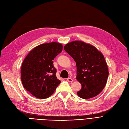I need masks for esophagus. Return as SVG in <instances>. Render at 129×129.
Segmentation results:
<instances>
[{"mask_svg": "<svg viewBox=\"0 0 129 129\" xmlns=\"http://www.w3.org/2000/svg\"><path fill=\"white\" fill-rule=\"evenodd\" d=\"M67 80L69 82H72L73 81V80L72 78H68Z\"/></svg>", "mask_w": 129, "mask_h": 129, "instance_id": "esophagus-1", "label": "esophagus"}]
</instances>
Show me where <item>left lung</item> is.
Returning a JSON list of instances; mask_svg holds the SVG:
<instances>
[{"label": "left lung", "instance_id": "1", "mask_svg": "<svg viewBox=\"0 0 129 129\" xmlns=\"http://www.w3.org/2000/svg\"><path fill=\"white\" fill-rule=\"evenodd\" d=\"M64 49L76 62V80L81 85L78 95L87 99L98 95L105 87L109 76L103 54L94 46L80 41L66 44Z\"/></svg>", "mask_w": 129, "mask_h": 129}]
</instances>
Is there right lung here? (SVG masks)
I'll list each match as a JSON object with an SVG mask.
<instances>
[{"mask_svg": "<svg viewBox=\"0 0 129 129\" xmlns=\"http://www.w3.org/2000/svg\"><path fill=\"white\" fill-rule=\"evenodd\" d=\"M63 49L57 42L35 47L22 63L21 79L24 88L34 96L46 99L53 94L61 81L57 79L53 60Z\"/></svg>", "mask_w": 129, "mask_h": 129, "instance_id": "add662e5", "label": "right lung"}]
</instances>
